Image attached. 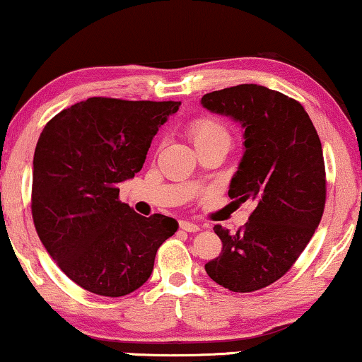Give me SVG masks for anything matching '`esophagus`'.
<instances>
[{
    "label": "esophagus",
    "instance_id": "34e87169",
    "mask_svg": "<svg viewBox=\"0 0 362 362\" xmlns=\"http://www.w3.org/2000/svg\"><path fill=\"white\" fill-rule=\"evenodd\" d=\"M180 229L186 230V232H197L201 229V227L197 224H192V222H189V221H181L180 222Z\"/></svg>",
    "mask_w": 362,
    "mask_h": 362
}]
</instances>
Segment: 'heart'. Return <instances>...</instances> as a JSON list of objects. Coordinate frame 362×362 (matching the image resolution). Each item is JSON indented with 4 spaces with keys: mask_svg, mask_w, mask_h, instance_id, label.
<instances>
[{
    "mask_svg": "<svg viewBox=\"0 0 362 362\" xmlns=\"http://www.w3.org/2000/svg\"><path fill=\"white\" fill-rule=\"evenodd\" d=\"M189 136L196 148H201L211 143H224L230 145V132L224 122L212 115H199L192 118L187 127Z\"/></svg>",
    "mask_w": 362,
    "mask_h": 362,
    "instance_id": "obj_1",
    "label": "heart"
}]
</instances>
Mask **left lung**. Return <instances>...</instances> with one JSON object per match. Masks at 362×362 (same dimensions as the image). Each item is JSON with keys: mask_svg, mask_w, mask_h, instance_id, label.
I'll return each mask as SVG.
<instances>
[{"mask_svg": "<svg viewBox=\"0 0 362 362\" xmlns=\"http://www.w3.org/2000/svg\"><path fill=\"white\" fill-rule=\"evenodd\" d=\"M201 103L244 127L245 153L229 197L254 206L235 234L214 226L222 250L206 272L227 290L250 293L281 279L320 224L326 202L321 141L300 102L264 86L222 88Z\"/></svg>", "mask_w": 362, "mask_h": 362, "instance_id": "8db88e82", "label": "left lung"}]
</instances>
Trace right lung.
<instances>
[{
  "mask_svg": "<svg viewBox=\"0 0 362 362\" xmlns=\"http://www.w3.org/2000/svg\"><path fill=\"white\" fill-rule=\"evenodd\" d=\"M181 102L90 97L51 118L33 161L36 232L64 274L90 293L125 296L150 279L173 217H143L120 201L158 128Z\"/></svg>",
  "mask_w": 362,
  "mask_h": 362,
  "instance_id": "right-lung-1",
  "label": "right lung"
}]
</instances>
